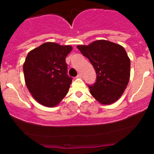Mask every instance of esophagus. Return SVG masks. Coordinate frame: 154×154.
Instances as JSON below:
<instances>
[{"mask_svg": "<svg viewBox=\"0 0 154 154\" xmlns=\"http://www.w3.org/2000/svg\"><path fill=\"white\" fill-rule=\"evenodd\" d=\"M77 77H78V78H82V74H79V75L77 76Z\"/></svg>", "mask_w": 154, "mask_h": 154, "instance_id": "esophagus-1", "label": "esophagus"}]
</instances>
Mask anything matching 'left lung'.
<instances>
[{"instance_id": "left-lung-1", "label": "left lung", "mask_w": 154, "mask_h": 154, "mask_svg": "<svg viewBox=\"0 0 154 154\" xmlns=\"http://www.w3.org/2000/svg\"><path fill=\"white\" fill-rule=\"evenodd\" d=\"M77 48L89 59L96 72V82L89 86L93 98L103 105L119 100L130 77V59L125 48L106 40Z\"/></svg>"}]
</instances>
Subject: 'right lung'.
<instances>
[{
	"label": "right lung",
	"mask_w": 154,
	"mask_h": 154,
	"mask_svg": "<svg viewBox=\"0 0 154 154\" xmlns=\"http://www.w3.org/2000/svg\"><path fill=\"white\" fill-rule=\"evenodd\" d=\"M71 45L48 42L29 51L23 64L28 91L38 103L55 107L66 96L72 82L66 75V57Z\"/></svg>",
	"instance_id": "obj_1"
}]
</instances>
